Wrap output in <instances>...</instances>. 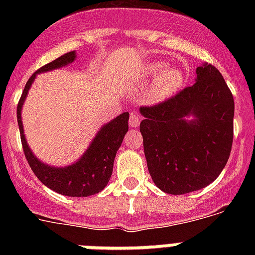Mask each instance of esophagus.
<instances>
[{
  "instance_id": "esophagus-1",
  "label": "esophagus",
  "mask_w": 255,
  "mask_h": 255,
  "mask_svg": "<svg viewBox=\"0 0 255 255\" xmlns=\"http://www.w3.org/2000/svg\"><path fill=\"white\" fill-rule=\"evenodd\" d=\"M139 123H140V117H139V115H136V114L130 115L129 125L131 126V128H136V126L139 125Z\"/></svg>"
}]
</instances>
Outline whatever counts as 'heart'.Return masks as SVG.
<instances>
[{
    "mask_svg": "<svg viewBox=\"0 0 255 255\" xmlns=\"http://www.w3.org/2000/svg\"><path fill=\"white\" fill-rule=\"evenodd\" d=\"M145 76L157 78L149 93L153 102H161L175 96L185 82V75L181 70L177 67L166 69L164 62H152L148 65L145 67Z\"/></svg>",
    "mask_w": 255,
    "mask_h": 255,
    "instance_id": "heart-1",
    "label": "heart"
}]
</instances>
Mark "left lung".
<instances>
[{
  "mask_svg": "<svg viewBox=\"0 0 255 255\" xmlns=\"http://www.w3.org/2000/svg\"><path fill=\"white\" fill-rule=\"evenodd\" d=\"M234 97L213 65L197 82L157 105L141 106L144 154L154 184L180 195L206 188L226 166L234 139ZM193 114L194 121L185 117Z\"/></svg>",
  "mask_w": 255,
  "mask_h": 255,
  "instance_id": "8db88e82",
  "label": "left lung"
}]
</instances>
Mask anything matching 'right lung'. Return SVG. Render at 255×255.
Segmentation results:
<instances>
[{"instance_id":"add662e5","label":"right lung","mask_w":255,"mask_h":255,"mask_svg":"<svg viewBox=\"0 0 255 255\" xmlns=\"http://www.w3.org/2000/svg\"><path fill=\"white\" fill-rule=\"evenodd\" d=\"M74 60H75V52H67L49 64L40 67L29 78L21 97H20L19 103H17V124H19L22 150H24L26 161L35 176L43 182L47 188L56 191L58 194L67 195V197H88V195L100 193L110 181L116 152L120 148L124 136L129 129V125H128L129 112H124L120 116L114 119L111 123L106 124L98 131L97 136L92 141L82 158L76 163L64 168L51 167L35 158L26 144L21 123L22 103L25 101L29 88L34 80L35 75L38 73H43V71L69 65Z\"/></svg>"}]
</instances>
